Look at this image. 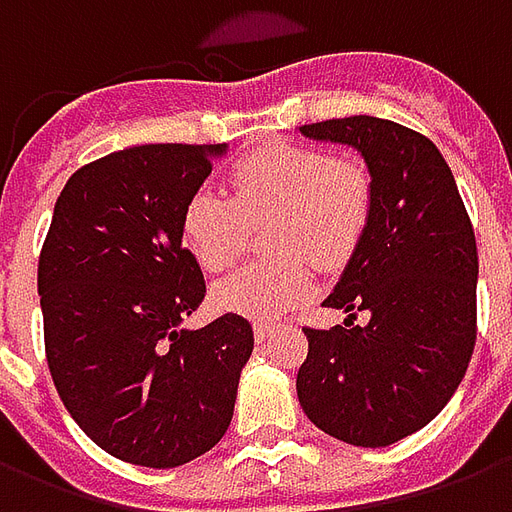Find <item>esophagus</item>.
<instances>
[{
	"instance_id": "obj_1",
	"label": "esophagus",
	"mask_w": 512,
	"mask_h": 512,
	"mask_svg": "<svg viewBox=\"0 0 512 512\" xmlns=\"http://www.w3.org/2000/svg\"><path fill=\"white\" fill-rule=\"evenodd\" d=\"M274 334H277V326H271V323H263V321L255 323V340H257V343H268V340H271Z\"/></svg>"
}]
</instances>
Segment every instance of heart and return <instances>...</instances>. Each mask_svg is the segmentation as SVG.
Returning a JSON list of instances; mask_svg holds the SVG:
<instances>
[{
	"mask_svg": "<svg viewBox=\"0 0 512 512\" xmlns=\"http://www.w3.org/2000/svg\"><path fill=\"white\" fill-rule=\"evenodd\" d=\"M373 186L354 158L321 147L274 145L233 169V197L202 186L183 208L180 230L189 252L208 271H224L241 257L249 224H271L268 246L277 260L249 263L213 288L227 312L274 321L312 293L310 263L337 266L354 255L370 219Z\"/></svg>",
	"mask_w": 512,
	"mask_h": 512,
	"instance_id": "obj_1",
	"label": "heart"
}]
</instances>
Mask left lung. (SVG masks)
<instances>
[{
    "label": "left lung",
    "mask_w": 512,
    "mask_h": 512,
    "mask_svg": "<svg viewBox=\"0 0 512 512\" xmlns=\"http://www.w3.org/2000/svg\"><path fill=\"white\" fill-rule=\"evenodd\" d=\"M365 158L373 202L362 241L323 307L343 326L304 329V414L356 447L425 428L466 376L477 340V244L447 161L428 136L356 115L301 126ZM356 311L371 321L356 327Z\"/></svg>",
    "instance_id": "obj_1"
}]
</instances>
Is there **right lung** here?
<instances>
[{
  "label": "right lung",
  "instance_id": "add662e5",
  "mask_svg": "<svg viewBox=\"0 0 512 512\" xmlns=\"http://www.w3.org/2000/svg\"><path fill=\"white\" fill-rule=\"evenodd\" d=\"M227 145H136L76 169L40 252L51 378L68 414L120 461L172 469L219 444L252 323H180L205 299L183 208Z\"/></svg>",
  "mask_w": 512,
  "mask_h": 512
}]
</instances>
